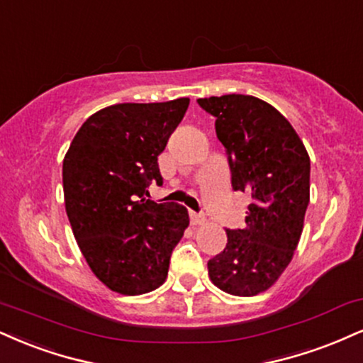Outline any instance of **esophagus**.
Instances as JSON below:
<instances>
[{
    "label": "esophagus",
    "instance_id": "34e87169",
    "mask_svg": "<svg viewBox=\"0 0 363 363\" xmlns=\"http://www.w3.org/2000/svg\"><path fill=\"white\" fill-rule=\"evenodd\" d=\"M189 218H191V225H194V226L203 225L204 221H206V218H204L203 215H198V213H191Z\"/></svg>",
    "mask_w": 363,
    "mask_h": 363
}]
</instances>
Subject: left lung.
Wrapping results in <instances>:
<instances>
[{
	"label": "left lung",
	"mask_w": 363,
	"mask_h": 363,
	"mask_svg": "<svg viewBox=\"0 0 363 363\" xmlns=\"http://www.w3.org/2000/svg\"><path fill=\"white\" fill-rule=\"evenodd\" d=\"M198 103L216 118L231 186L252 198L245 228L226 230L225 250L208 262L209 279L228 294L257 296L277 282L298 248L309 204L308 150L286 116L255 96Z\"/></svg>",
	"instance_id": "obj_1"
}]
</instances>
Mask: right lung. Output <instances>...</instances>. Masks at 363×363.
Here are the masks:
<instances>
[{
    "instance_id": "add662e5",
    "label": "right lung",
    "mask_w": 363,
    "mask_h": 363,
    "mask_svg": "<svg viewBox=\"0 0 363 363\" xmlns=\"http://www.w3.org/2000/svg\"><path fill=\"white\" fill-rule=\"evenodd\" d=\"M187 106L189 98L111 104L87 118L64 157L72 233L94 276L118 294L162 286L189 226L184 206L147 199L152 181L162 184L157 157Z\"/></svg>"
}]
</instances>
